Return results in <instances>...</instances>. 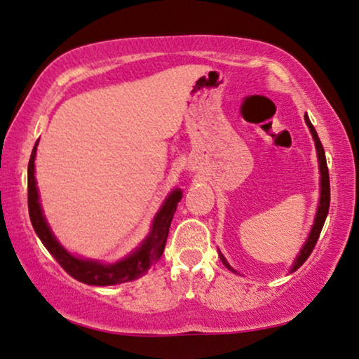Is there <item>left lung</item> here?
Listing matches in <instances>:
<instances>
[{"instance_id": "obj_1", "label": "left lung", "mask_w": 359, "mask_h": 359, "mask_svg": "<svg viewBox=\"0 0 359 359\" xmlns=\"http://www.w3.org/2000/svg\"><path fill=\"white\" fill-rule=\"evenodd\" d=\"M304 122H306V126L309 128V132H311L313 135V140H314V145H316V153H318V161H319V174H320V195H319V205H318V211H316V217H314V222H313V227H311V232H309L306 242H304L303 248L299 250L298 256L295 258V263L292 264L290 267V272H295L299 266H302L304 261L309 258V255L313 253L314 247H316V242L319 238V233L323 231V226L325 222V217H327V212H329V205H330V182H329V169H327V161H325V153H324V148H323V143H320L318 133H316V128L313 127L311 121H309L308 116H304ZM219 256H221V261L222 264L227 267V269H231L232 272H237L233 269V267L227 263V259L224 258V255L219 251Z\"/></svg>"}]
</instances>
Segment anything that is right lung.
Returning <instances> with one entry per match:
<instances>
[{"instance_id":"1","label":"right lung","mask_w":359,"mask_h":359,"mask_svg":"<svg viewBox=\"0 0 359 359\" xmlns=\"http://www.w3.org/2000/svg\"><path fill=\"white\" fill-rule=\"evenodd\" d=\"M36 147H39V142L35 143L34 149H32L29 170H27V182H29V214L34 231L39 235L41 243L45 245V248L50 251L53 258L60 263V266L69 276H72L79 282L87 283V285H117V283L130 282L145 276L149 267L161 258L165 247V240H168L169 235L170 222H172L174 212L177 210V203L182 200V190L174 189L170 191L168 198L163 201L156 216H154L149 233L126 258L116 261V263H101L98 259L80 258V256L72 255L71 251H67L62 247L60 240L53 233L51 227L48 226L45 214H43L35 179Z\"/></svg>"}]
</instances>
